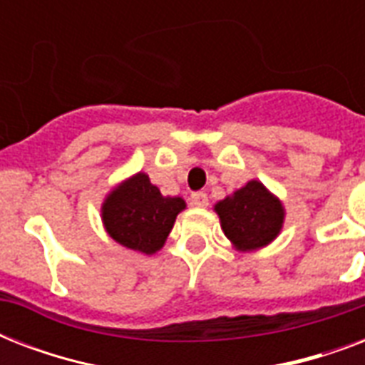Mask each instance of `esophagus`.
<instances>
[{"instance_id": "esophagus-1", "label": "esophagus", "mask_w": 365, "mask_h": 365, "mask_svg": "<svg viewBox=\"0 0 365 365\" xmlns=\"http://www.w3.org/2000/svg\"><path fill=\"white\" fill-rule=\"evenodd\" d=\"M191 205L197 206V208H205V206H208V195L205 191H197V193L191 195Z\"/></svg>"}]
</instances>
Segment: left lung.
I'll return each instance as SVG.
<instances>
[{
	"label": "left lung",
	"mask_w": 365,
	"mask_h": 365,
	"mask_svg": "<svg viewBox=\"0 0 365 365\" xmlns=\"http://www.w3.org/2000/svg\"><path fill=\"white\" fill-rule=\"evenodd\" d=\"M214 210L222 229L240 252H252L277 239L284 223L282 202L257 180L220 200Z\"/></svg>",
	"instance_id": "8db88e82"
}]
</instances>
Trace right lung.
<instances>
[{"mask_svg": "<svg viewBox=\"0 0 365 365\" xmlns=\"http://www.w3.org/2000/svg\"><path fill=\"white\" fill-rule=\"evenodd\" d=\"M183 208L182 197H163L148 174L138 172L106 197L102 222L115 242L151 255L163 248Z\"/></svg>", "mask_w": 365, "mask_h": 365, "instance_id": "right-lung-1", "label": "right lung"}]
</instances>
